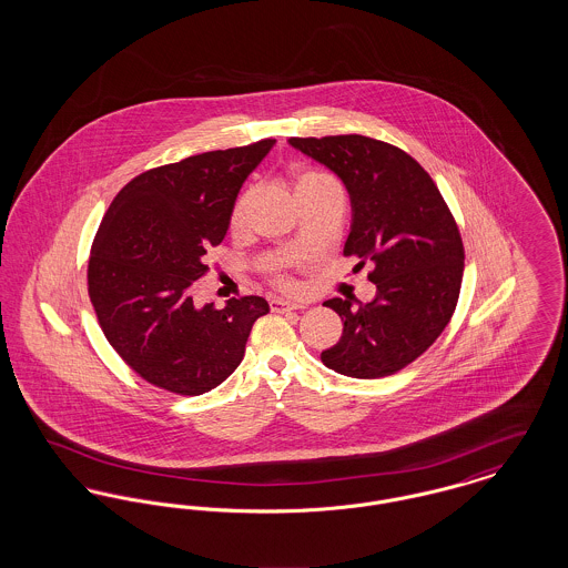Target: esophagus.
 Returning a JSON list of instances; mask_svg holds the SVG:
<instances>
[{"mask_svg": "<svg viewBox=\"0 0 568 568\" xmlns=\"http://www.w3.org/2000/svg\"><path fill=\"white\" fill-rule=\"evenodd\" d=\"M271 308L272 311H276V313H283V311L306 308V304H304V302H292V300H285V297H272Z\"/></svg>", "mask_w": 568, "mask_h": 568, "instance_id": "34e87169", "label": "esophagus"}]
</instances>
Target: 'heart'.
I'll list each match as a JSON object with an SVG mask.
<instances>
[{
  "instance_id": "obj_1",
  "label": "heart",
  "mask_w": 568,
  "mask_h": 568,
  "mask_svg": "<svg viewBox=\"0 0 568 568\" xmlns=\"http://www.w3.org/2000/svg\"><path fill=\"white\" fill-rule=\"evenodd\" d=\"M327 187H338V183L327 176L324 172H315V170H302L297 172L296 183H294V193H296L297 200L311 191L327 190ZM255 195L257 191L246 190L243 195L236 200L234 209H232V215H230V230L241 234L244 227H246V221H248V213H251V206L255 202ZM272 278L278 283V285H290V278L285 274V262L283 260H274L271 264Z\"/></svg>"
}]
</instances>
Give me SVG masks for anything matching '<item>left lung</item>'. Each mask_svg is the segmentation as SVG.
Returning a JSON list of instances; mask_svg holds the SVG:
<instances>
[{
	"label": "left lung",
	"mask_w": 568,
	"mask_h": 568,
	"mask_svg": "<svg viewBox=\"0 0 568 568\" xmlns=\"http://www.w3.org/2000/svg\"><path fill=\"white\" fill-rule=\"evenodd\" d=\"M290 144L343 181L352 200L345 255L375 266L371 302L353 308L352 300H325L343 320V336L322 362L345 377L392 375L426 352L456 311L464 272L458 225L430 174L387 142L349 134Z\"/></svg>",
	"instance_id": "1"
}]
</instances>
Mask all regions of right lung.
<instances>
[{
  "instance_id": "add662e5",
  "label": "right lung",
  "mask_w": 568,
  "mask_h": 568,
  "mask_svg": "<svg viewBox=\"0 0 568 568\" xmlns=\"http://www.w3.org/2000/svg\"><path fill=\"white\" fill-rule=\"evenodd\" d=\"M276 140L211 151L142 172L112 200L89 260V296L114 352L149 383L183 396L215 389L243 362L260 296L195 306L246 176Z\"/></svg>"
}]
</instances>
